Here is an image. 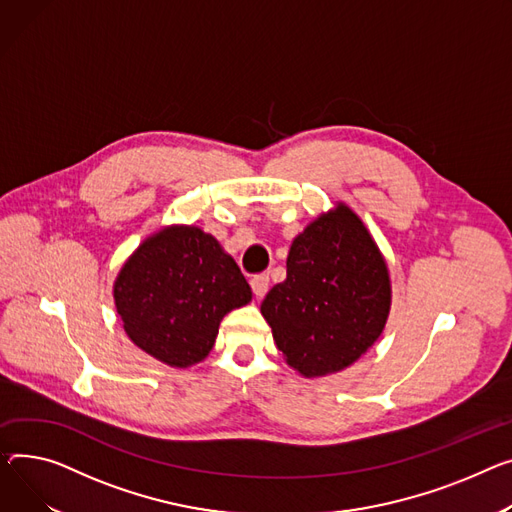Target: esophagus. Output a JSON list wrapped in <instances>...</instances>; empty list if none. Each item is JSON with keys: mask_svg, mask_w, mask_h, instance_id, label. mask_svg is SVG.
I'll use <instances>...</instances> for the list:
<instances>
[{"mask_svg": "<svg viewBox=\"0 0 512 512\" xmlns=\"http://www.w3.org/2000/svg\"><path fill=\"white\" fill-rule=\"evenodd\" d=\"M251 288H253V294H255L257 298H263L265 292L269 290V276H267V274L253 276V278H251Z\"/></svg>", "mask_w": 512, "mask_h": 512, "instance_id": "34e87169", "label": "esophagus"}]
</instances>
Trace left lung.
<instances>
[{"instance_id": "obj_1", "label": "left lung", "mask_w": 512, "mask_h": 512, "mask_svg": "<svg viewBox=\"0 0 512 512\" xmlns=\"http://www.w3.org/2000/svg\"><path fill=\"white\" fill-rule=\"evenodd\" d=\"M389 309L385 257L346 203L294 238L286 280L261 302L278 350L306 379L344 370L366 354L381 337Z\"/></svg>"}]
</instances>
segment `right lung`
Masks as SVG:
<instances>
[{
	"label": "right lung",
	"instance_id": "obj_1",
	"mask_svg": "<svg viewBox=\"0 0 512 512\" xmlns=\"http://www.w3.org/2000/svg\"><path fill=\"white\" fill-rule=\"evenodd\" d=\"M113 296L135 346L187 368L212 352L224 315L251 302L253 292L212 234L166 226L123 263Z\"/></svg>",
	"mask_w": 512,
	"mask_h": 512
}]
</instances>
